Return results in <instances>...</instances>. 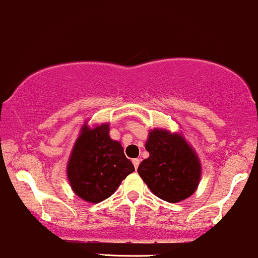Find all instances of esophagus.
Here are the masks:
<instances>
[{"instance_id": "esophagus-1", "label": "esophagus", "mask_w": 258, "mask_h": 258, "mask_svg": "<svg viewBox=\"0 0 258 258\" xmlns=\"http://www.w3.org/2000/svg\"><path fill=\"white\" fill-rule=\"evenodd\" d=\"M132 163H134L135 169H138V165H140V159H134L132 160Z\"/></svg>"}]
</instances>
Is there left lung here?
<instances>
[{"label":"left lung","instance_id":"left-lung-1","mask_svg":"<svg viewBox=\"0 0 258 258\" xmlns=\"http://www.w3.org/2000/svg\"><path fill=\"white\" fill-rule=\"evenodd\" d=\"M149 158L138 166V174L155 196L176 203L196 191L201 164L196 153L180 135L153 130L146 143Z\"/></svg>","mask_w":258,"mask_h":258}]
</instances>
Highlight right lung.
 I'll return each mask as SVG.
<instances>
[{"mask_svg":"<svg viewBox=\"0 0 258 258\" xmlns=\"http://www.w3.org/2000/svg\"><path fill=\"white\" fill-rule=\"evenodd\" d=\"M134 171V164L126 158L121 144L110 138L109 124L82 128L67 165V176L76 195L87 202L99 203L111 196Z\"/></svg>","mask_w":258,"mask_h":258,"instance_id":"obj_1","label":"right lung"}]
</instances>
